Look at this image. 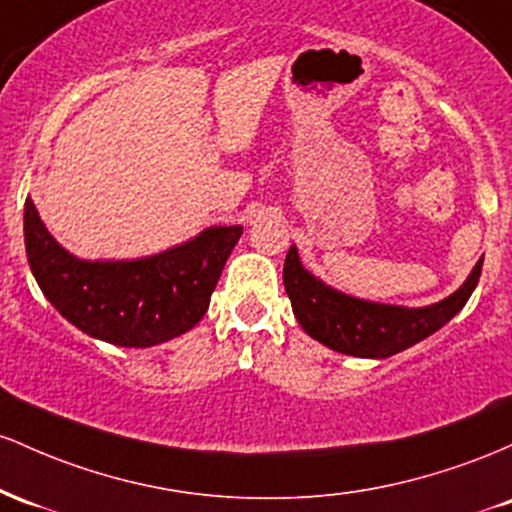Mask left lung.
Listing matches in <instances>:
<instances>
[{"instance_id":"8db88e82","label":"left lung","mask_w":512,"mask_h":512,"mask_svg":"<svg viewBox=\"0 0 512 512\" xmlns=\"http://www.w3.org/2000/svg\"><path fill=\"white\" fill-rule=\"evenodd\" d=\"M484 258L457 292L428 307H396L343 295L302 268L295 246L285 256L283 283L292 312L319 343L355 358H389L416 346L447 324L472 297Z\"/></svg>"}]
</instances>
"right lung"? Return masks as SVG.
I'll return each mask as SVG.
<instances>
[{"mask_svg":"<svg viewBox=\"0 0 512 512\" xmlns=\"http://www.w3.org/2000/svg\"><path fill=\"white\" fill-rule=\"evenodd\" d=\"M241 227H210L186 244L137 261H82L24 208L26 256L50 304L79 331L123 348H149L191 331L208 312Z\"/></svg>","mask_w":512,"mask_h":512,"instance_id":"1","label":"right lung"}]
</instances>
